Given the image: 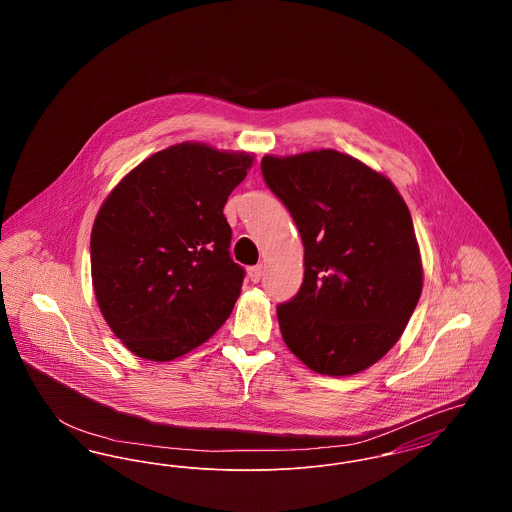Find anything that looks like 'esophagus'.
<instances>
[{"instance_id": "34e87169", "label": "esophagus", "mask_w": 512, "mask_h": 512, "mask_svg": "<svg viewBox=\"0 0 512 512\" xmlns=\"http://www.w3.org/2000/svg\"><path fill=\"white\" fill-rule=\"evenodd\" d=\"M247 276H249V280H251L253 284H257V282L261 280V276H263V265H255V267L247 268Z\"/></svg>"}]
</instances>
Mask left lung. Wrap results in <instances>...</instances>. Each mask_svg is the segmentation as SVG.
Instances as JSON below:
<instances>
[{
	"label": "left lung",
	"mask_w": 512,
	"mask_h": 512,
	"mask_svg": "<svg viewBox=\"0 0 512 512\" xmlns=\"http://www.w3.org/2000/svg\"><path fill=\"white\" fill-rule=\"evenodd\" d=\"M268 188L305 245V280L276 315L288 349L318 374L351 376L399 341L422 292L413 219L390 178L336 149L265 155Z\"/></svg>",
	"instance_id": "8db88e82"
}]
</instances>
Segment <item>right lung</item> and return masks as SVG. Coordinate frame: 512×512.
I'll return each instance as SVG.
<instances>
[{
	"label": "right lung",
	"instance_id": "1",
	"mask_svg": "<svg viewBox=\"0 0 512 512\" xmlns=\"http://www.w3.org/2000/svg\"><path fill=\"white\" fill-rule=\"evenodd\" d=\"M253 161L182 142L147 157L101 203L90 240L94 293L136 357H182L230 317L244 268L230 259L222 209Z\"/></svg>",
	"mask_w": 512,
	"mask_h": 512
}]
</instances>
